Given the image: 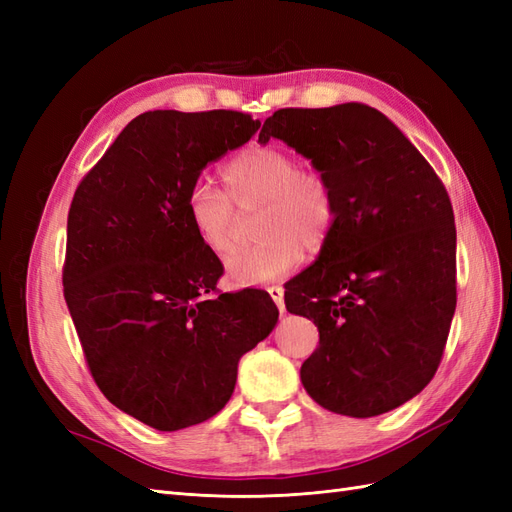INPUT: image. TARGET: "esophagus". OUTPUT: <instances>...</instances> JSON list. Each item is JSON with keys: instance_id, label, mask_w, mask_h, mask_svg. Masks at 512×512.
I'll use <instances>...</instances> for the list:
<instances>
[{"instance_id": "34e87169", "label": "esophagus", "mask_w": 512, "mask_h": 512, "mask_svg": "<svg viewBox=\"0 0 512 512\" xmlns=\"http://www.w3.org/2000/svg\"><path fill=\"white\" fill-rule=\"evenodd\" d=\"M269 290V294H271V299L275 301V305H277V309H280V312L284 314V288L282 286H269L267 288Z\"/></svg>"}]
</instances>
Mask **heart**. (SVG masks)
I'll list each match as a JSON object with an SVG mask.
<instances>
[{
  "label": "heart",
  "mask_w": 512,
  "mask_h": 512,
  "mask_svg": "<svg viewBox=\"0 0 512 512\" xmlns=\"http://www.w3.org/2000/svg\"><path fill=\"white\" fill-rule=\"evenodd\" d=\"M222 177L228 195L198 181L188 194V215L196 237L224 258L237 245L241 215L258 213L262 237L226 258L232 284L252 286L280 280L301 265L305 247L322 250L337 224V192L318 166L299 164L280 145H250L232 156Z\"/></svg>",
  "instance_id": "obj_1"
}]
</instances>
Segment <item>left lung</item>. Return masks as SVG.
<instances>
[{
  "label": "left lung",
  "instance_id": "left-lung-1",
  "mask_svg": "<svg viewBox=\"0 0 512 512\" xmlns=\"http://www.w3.org/2000/svg\"><path fill=\"white\" fill-rule=\"evenodd\" d=\"M327 173L337 224L286 309L320 342L301 365L316 404L356 418L389 412L436 376L457 305L453 205L436 170L365 104L280 108L260 130Z\"/></svg>",
  "mask_w": 512,
  "mask_h": 512
}]
</instances>
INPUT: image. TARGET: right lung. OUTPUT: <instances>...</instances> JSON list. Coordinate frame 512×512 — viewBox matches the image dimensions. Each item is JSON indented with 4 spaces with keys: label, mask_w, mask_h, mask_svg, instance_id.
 <instances>
[{
    "label": "right lung",
    "mask_w": 512,
    "mask_h": 512,
    "mask_svg": "<svg viewBox=\"0 0 512 512\" xmlns=\"http://www.w3.org/2000/svg\"><path fill=\"white\" fill-rule=\"evenodd\" d=\"M258 128L224 108L143 113L74 192L61 280L89 374L113 406L153 429L218 414L239 359L280 314L265 290H218L224 267L188 215L200 170Z\"/></svg>",
    "instance_id": "obj_1"
}]
</instances>
